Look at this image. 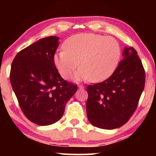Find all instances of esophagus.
Returning <instances> with one entry per match:
<instances>
[{
	"instance_id": "obj_1",
	"label": "esophagus",
	"mask_w": 156,
	"mask_h": 156,
	"mask_svg": "<svg viewBox=\"0 0 156 156\" xmlns=\"http://www.w3.org/2000/svg\"><path fill=\"white\" fill-rule=\"evenodd\" d=\"M78 88L80 89H84V87L83 85H78Z\"/></svg>"
}]
</instances>
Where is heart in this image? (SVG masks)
Listing matches in <instances>:
<instances>
[{"instance_id":"1","label":"heart","mask_w":156,"mask_h":156,"mask_svg":"<svg viewBox=\"0 0 156 156\" xmlns=\"http://www.w3.org/2000/svg\"><path fill=\"white\" fill-rule=\"evenodd\" d=\"M64 49L53 56L55 67L64 78L72 76L76 68L82 66L76 79L99 82L108 78L117 67L121 55L115 39L94 34L72 36L64 44Z\"/></svg>"}]
</instances>
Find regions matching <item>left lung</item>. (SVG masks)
<instances>
[{"label":"left lung","mask_w":156,"mask_h":156,"mask_svg":"<svg viewBox=\"0 0 156 156\" xmlns=\"http://www.w3.org/2000/svg\"><path fill=\"white\" fill-rule=\"evenodd\" d=\"M122 55L108 78L87 87V117L97 128L112 130L125 125L135 112L144 90L145 71L136 51L125 48Z\"/></svg>","instance_id":"left-lung-1"}]
</instances>
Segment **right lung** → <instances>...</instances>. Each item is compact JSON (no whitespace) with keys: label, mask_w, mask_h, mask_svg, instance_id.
I'll use <instances>...</instances> for the list:
<instances>
[{"label":"right lung","mask_w":156,"mask_h":156,"mask_svg":"<svg viewBox=\"0 0 156 156\" xmlns=\"http://www.w3.org/2000/svg\"><path fill=\"white\" fill-rule=\"evenodd\" d=\"M57 37H45L23 49L12 63L10 82L24 115L38 125H49L62 118L77 85L64 80L53 56Z\"/></svg>","instance_id":"right-lung-1"}]
</instances>
